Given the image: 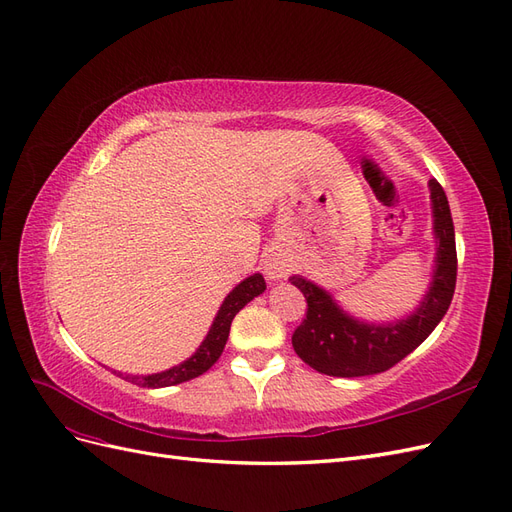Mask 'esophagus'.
I'll use <instances>...</instances> for the list:
<instances>
[{
	"label": "esophagus",
	"mask_w": 512,
	"mask_h": 512,
	"mask_svg": "<svg viewBox=\"0 0 512 512\" xmlns=\"http://www.w3.org/2000/svg\"><path fill=\"white\" fill-rule=\"evenodd\" d=\"M265 273L271 277V280H282L288 273V265L280 256H269L265 260Z\"/></svg>",
	"instance_id": "esophagus-1"
}]
</instances>
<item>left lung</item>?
<instances>
[{
	"instance_id": "8db88e82",
	"label": "left lung",
	"mask_w": 512,
	"mask_h": 512,
	"mask_svg": "<svg viewBox=\"0 0 512 512\" xmlns=\"http://www.w3.org/2000/svg\"><path fill=\"white\" fill-rule=\"evenodd\" d=\"M433 232L438 237V258L433 282L421 307L395 324H365L346 316L329 292L303 277H290L307 301L303 322L292 333V346L301 359L320 374L337 378L374 376L391 369L421 346L438 327L453 301L457 282L455 226L442 185L431 179Z\"/></svg>"
}]
</instances>
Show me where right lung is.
<instances>
[{
  "label": "right lung",
  "instance_id": "right-lung-1",
  "mask_svg": "<svg viewBox=\"0 0 512 512\" xmlns=\"http://www.w3.org/2000/svg\"><path fill=\"white\" fill-rule=\"evenodd\" d=\"M267 284L265 277L260 273H254L252 277L243 280L235 290H232L228 297L224 299L218 316H215L211 329L205 337V342L198 346V350L190 356L188 361H183L181 365L170 367L166 371H160V374H151V376H132L130 382H136L138 386H147V389H160V386H173L179 382H188L192 378H198L205 371L220 359V354L224 352L226 339L230 333V322L239 314V309H243L247 303H250L258 294L265 292Z\"/></svg>",
  "mask_w": 512,
  "mask_h": 512
}]
</instances>
